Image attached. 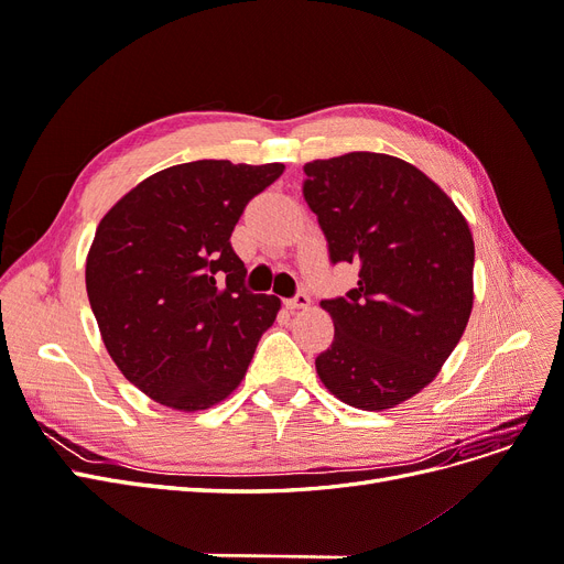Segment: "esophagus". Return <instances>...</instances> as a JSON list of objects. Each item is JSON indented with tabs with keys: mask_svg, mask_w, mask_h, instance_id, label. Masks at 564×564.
Masks as SVG:
<instances>
[{
	"mask_svg": "<svg viewBox=\"0 0 564 564\" xmlns=\"http://www.w3.org/2000/svg\"><path fill=\"white\" fill-rule=\"evenodd\" d=\"M284 305H286L289 311H296V308H308V305H311V296L305 294V292H299V294H294L292 299H286V301H284Z\"/></svg>",
	"mask_w": 564,
	"mask_h": 564,
	"instance_id": "1",
	"label": "esophagus"
}]
</instances>
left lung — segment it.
<instances>
[{
  "label": "left lung",
  "instance_id": "8db88e82",
  "mask_svg": "<svg viewBox=\"0 0 564 564\" xmlns=\"http://www.w3.org/2000/svg\"><path fill=\"white\" fill-rule=\"evenodd\" d=\"M303 172V199L329 261L360 270L346 296L322 301L334 340L317 355V373L350 406L390 409L429 386L464 336L473 311L470 228L404 160L348 152Z\"/></svg>",
  "mask_w": 564,
  "mask_h": 564
}]
</instances>
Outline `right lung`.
<instances>
[{
  "mask_svg": "<svg viewBox=\"0 0 564 564\" xmlns=\"http://www.w3.org/2000/svg\"><path fill=\"white\" fill-rule=\"evenodd\" d=\"M284 164L197 160L152 174L96 230L87 294L119 371L155 402L197 412L245 379L280 299L251 294L230 235Z\"/></svg>",
  "mask_w": 564,
  "mask_h": 564,
  "instance_id": "1",
  "label": "right lung"
}]
</instances>
